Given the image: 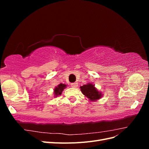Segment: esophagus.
I'll list each match as a JSON object with an SVG mask.
<instances>
[{
    "instance_id": "34e87169",
    "label": "esophagus",
    "mask_w": 149,
    "mask_h": 149,
    "mask_svg": "<svg viewBox=\"0 0 149 149\" xmlns=\"http://www.w3.org/2000/svg\"><path fill=\"white\" fill-rule=\"evenodd\" d=\"M71 87H73V88H77V87H78V84L77 83H71Z\"/></svg>"
}]
</instances>
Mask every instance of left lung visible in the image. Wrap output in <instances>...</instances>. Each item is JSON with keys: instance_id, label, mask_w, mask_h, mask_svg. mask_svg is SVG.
Here are the masks:
<instances>
[{"instance_id": "obj_1", "label": "left lung", "mask_w": 149, "mask_h": 149, "mask_svg": "<svg viewBox=\"0 0 149 149\" xmlns=\"http://www.w3.org/2000/svg\"><path fill=\"white\" fill-rule=\"evenodd\" d=\"M81 91L90 101H96L102 96L101 92L99 91L96 88L95 85L93 83H88L82 86H80Z\"/></svg>"}]
</instances>
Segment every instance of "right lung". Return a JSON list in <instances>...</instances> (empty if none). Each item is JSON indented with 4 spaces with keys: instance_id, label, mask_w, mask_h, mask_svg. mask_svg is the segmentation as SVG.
<instances>
[{
    "instance_id": "right-lung-1",
    "label": "right lung",
    "mask_w": 149,
    "mask_h": 149,
    "mask_svg": "<svg viewBox=\"0 0 149 149\" xmlns=\"http://www.w3.org/2000/svg\"><path fill=\"white\" fill-rule=\"evenodd\" d=\"M66 84H58L57 86H56L55 88V89H54V95H55V97L58 96H60L61 94V93L63 92V91L64 89L66 88Z\"/></svg>"
}]
</instances>
